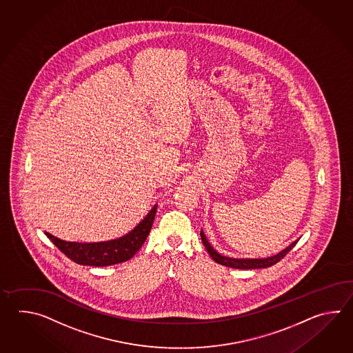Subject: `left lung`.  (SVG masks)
<instances>
[{
	"instance_id": "8db88e82",
	"label": "left lung",
	"mask_w": 353,
	"mask_h": 353,
	"mask_svg": "<svg viewBox=\"0 0 353 353\" xmlns=\"http://www.w3.org/2000/svg\"><path fill=\"white\" fill-rule=\"evenodd\" d=\"M201 237H202L203 243L207 248L208 254L210 257L221 265H225L228 268H233V269H243V270H248V269H263V268H270L272 265L279 263L281 259L285 257L286 254L292 250V248L296 245L298 241L293 242L290 246L284 248L281 252H279L278 255L271 256V257H266V259H232V257H225V256L219 255L214 248H212L210 242L205 239L204 233L201 232Z\"/></svg>"
}]
</instances>
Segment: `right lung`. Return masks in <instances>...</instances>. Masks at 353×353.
<instances>
[{
    "mask_svg": "<svg viewBox=\"0 0 353 353\" xmlns=\"http://www.w3.org/2000/svg\"><path fill=\"white\" fill-rule=\"evenodd\" d=\"M157 207L158 205H154V208L148 213V216L143 218L131 232L116 240L93 243L68 242L54 237L53 234L48 232H46V237L52 241L68 259H70L78 265L110 266L114 263H125L135 255L148 239L155 219Z\"/></svg>",
    "mask_w": 353,
    "mask_h": 353,
    "instance_id": "1",
    "label": "right lung"
}]
</instances>
